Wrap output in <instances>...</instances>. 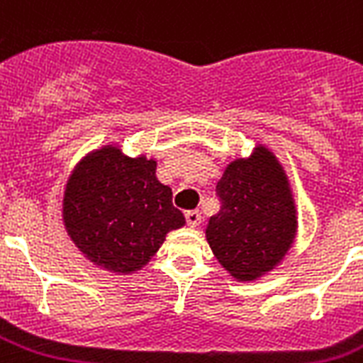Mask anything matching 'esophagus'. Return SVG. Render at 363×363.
<instances>
[{"label": "esophagus", "instance_id": "1", "mask_svg": "<svg viewBox=\"0 0 363 363\" xmlns=\"http://www.w3.org/2000/svg\"><path fill=\"white\" fill-rule=\"evenodd\" d=\"M184 216H186L188 226L196 228V226H199V224H201V213H199V211H188Z\"/></svg>", "mask_w": 363, "mask_h": 363}]
</instances>
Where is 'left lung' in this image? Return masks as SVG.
<instances>
[{
	"label": "left lung",
	"mask_w": 363,
	"mask_h": 363,
	"mask_svg": "<svg viewBox=\"0 0 363 363\" xmlns=\"http://www.w3.org/2000/svg\"><path fill=\"white\" fill-rule=\"evenodd\" d=\"M220 209L207 224L213 252L233 277L250 281L275 267L292 245L296 213L286 179L262 148L235 160L216 182Z\"/></svg>",
	"instance_id": "8db88e82"
}]
</instances>
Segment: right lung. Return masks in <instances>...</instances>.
Returning a JSON list of instances; mask_svg holds the SVG:
<instances>
[{
	"instance_id": "1",
	"label": "right lung",
	"mask_w": 363,
	"mask_h": 363,
	"mask_svg": "<svg viewBox=\"0 0 363 363\" xmlns=\"http://www.w3.org/2000/svg\"><path fill=\"white\" fill-rule=\"evenodd\" d=\"M156 162L125 158L116 147L90 154L71 175L64 220L71 239L105 269L131 273L152 258L165 233L184 224Z\"/></svg>"
}]
</instances>
